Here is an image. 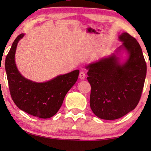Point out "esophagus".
Masks as SVG:
<instances>
[{"instance_id":"obj_1","label":"esophagus","mask_w":151,"mask_h":151,"mask_svg":"<svg viewBox=\"0 0 151 151\" xmlns=\"http://www.w3.org/2000/svg\"><path fill=\"white\" fill-rule=\"evenodd\" d=\"M85 77H86V74L84 73V71H81L80 72V74H79V78H80L81 80H84L85 79Z\"/></svg>"}]
</instances>
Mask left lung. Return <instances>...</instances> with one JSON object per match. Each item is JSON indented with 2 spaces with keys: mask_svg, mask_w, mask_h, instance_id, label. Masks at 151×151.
Wrapping results in <instances>:
<instances>
[{
  "mask_svg": "<svg viewBox=\"0 0 151 151\" xmlns=\"http://www.w3.org/2000/svg\"><path fill=\"white\" fill-rule=\"evenodd\" d=\"M118 38L122 44L115 53L86 66L91 86V109L106 120L120 118L137 106L146 76V63L137 40L127 32ZM124 50L127 58L121 62L119 55Z\"/></svg>",
  "mask_w": 151,
  "mask_h": 151,
  "instance_id": "left-lung-1",
  "label": "left lung"
}]
</instances>
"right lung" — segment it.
I'll list each match as a JSON object with an SVG mask.
<instances>
[{"mask_svg": "<svg viewBox=\"0 0 151 151\" xmlns=\"http://www.w3.org/2000/svg\"><path fill=\"white\" fill-rule=\"evenodd\" d=\"M24 36L21 34L15 39L5 59L10 94L20 110L39 118H49L59 111L66 94L77 81L80 71L74 70L45 82L27 79L18 70L15 62L17 45Z\"/></svg>", "mask_w": 151, "mask_h": 151, "instance_id": "right-lung-1", "label": "right lung"}]
</instances>
